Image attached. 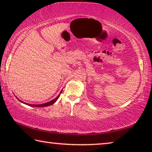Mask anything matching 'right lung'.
<instances>
[{"instance_id": "obj_1", "label": "right lung", "mask_w": 152, "mask_h": 152, "mask_svg": "<svg viewBox=\"0 0 152 152\" xmlns=\"http://www.w3.org/2000/svg\"><path fill=\"white\" fill-rule=\"evenodd\" d=\"M60 93H61V92H60ZM60 94L58 95V96L55 99H53V100H52V101H50V102H46V103H44V104H27V103H25V102H23V103H25V104H28V105H30V106H33V107H47V106H50V105H51V104H53V103H54V102L57 101V100L58 99V98L60 97ZM20 101V100H19ZM20 102H23L21 101H20Z\"/></svg>"}]
</instances>
